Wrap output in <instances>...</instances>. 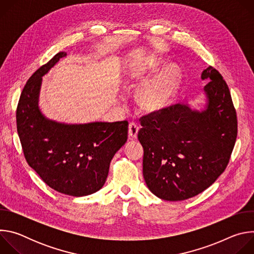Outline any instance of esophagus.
I'll list each match as a JSON object with an SVG mask.
<instances>
[{
	"label": "esophagus",
	"mask_w": 254,
	"mask_h": 254,
	"mask_svg": "<svg viewBox=\"0 0 254 254\" xmlns=\"http://www.w3.org/2000/svg\"><path fill=\"white\" fill-rule=\"evenodd\" d=\"M138 126L135 123H130L128 126V137L130 139H134L137 136Z\"/></svg>",
	"instance_id": "obj_1"
}]
</instances>
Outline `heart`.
Masks as SVG:
<instances>
[{"instance_id":"b5f03b06","label":"heart","mask_w":254,"mask_h":254,"mask_svg":"<svg viewBox=\"0 0 254 254\" xmlns=\"http://www.w3.org/2000/svg\"><path fill=\"white\" fill-rule=\"evenodd\" d=\"M162 58L154 59L139 76L144 84L138 93V102L143 110L158 112L164 110L176 96L182 81V72L178 65H167ZM162 71H161L160 70Z\"/></svg>"}]
</instances>
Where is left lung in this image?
I'll return each instance as SVG.
<instances>
[{"instance_id":"left-lung-1","label":"left lung","mask_w":254,"mask_h":254,"mask_svg":"<svg viewBox=\"0 0 254 254\" xmlns=\"http://www.w3.org/2000/svg\"><path fill=\"white\" fill-rule=\"evenodd\" d=\"M201 79L207 82L203 108L179 103L140 121L143 179L163 200L202 193L224 172L234 148L237 119L228 85L211 66Z\"/></svg>"}]
</instances>
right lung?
<instances>
[{"label":"right lung","instance_id":"add662e5","mask_svg":"<svg viewBox=\"0 0 254 254\" xmlns=\"http://www.w3.org/2000/svg\"><path fill=\"white\" fill-rule=\"evenodd\" d=\"M57 53L27 81L17 107V130L29 166L55 191L82 197L100 190L110 164L127 139L128 123L65 124L39 107L42 77L63 57Z\"/></svg>","mask_w":254,"mask_h":254}]
</instances>
